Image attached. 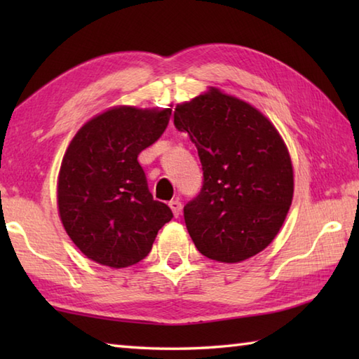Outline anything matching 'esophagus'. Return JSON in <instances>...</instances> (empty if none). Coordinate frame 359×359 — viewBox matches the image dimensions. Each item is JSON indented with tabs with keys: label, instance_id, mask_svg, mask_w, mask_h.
<instances>
[{
	"label": "esophagus",
	"instance_id": "34e87169",
	"mask_svg": "<svg viewBox=\"0 0 359 359\" xmlns=\"http://www.w3.org/2000/svg\"><path fill=\"white\" fill-rule=\"evenodd\" d=\"M170 208L172 210L174 216H175V217H179L180 211H182V202H180L179 199H174V201H171V202H170Z\"/></svg>",
	"mask_w": 359,
	"mask_h": 359
}]
</instances>
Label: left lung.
<instances>
[{
  "mask_svg": "<svg viewBox=\"0 0 359 359\" xmlns=\"http://www.w3.org/2000/svg\"><path fill=\"white\" fill-rule=\"evenodd\" d=\"M174 125L199 154L203 184L184 207L194 245L219 262H241L278 234L293 199L284 140L253 106L219 89L179 104Z\"/></svg>",
  "mask_w": 359,
  "mask_h": 359,
  "instance_id": "left-lung-1",
  "label": "left lung"
}]
</instances>
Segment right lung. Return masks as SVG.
<instances>
[{"instance_id":"1","label":"right lung","mask_w":359,"mask_h":359,"mask_svg":"<svg viewBox=\"0 0 359 359\" xmlns=\"http://www.w3.org/2000/svg\"><path fill=\"white\" fill-rule=\"evenodd\" d=\"M171 109L120 106L75 134L58 177V210L66 233L93 261L123 269L149 255L160 228L172 219L154 201L139 157L170 123Z\"/></svg>"}]
</instances>
